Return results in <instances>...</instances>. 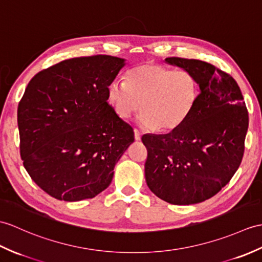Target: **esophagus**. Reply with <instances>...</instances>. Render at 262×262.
I'll return each mask as SVG.
<instances>
[{
	"mask_svg": "<svg viewBox=\"0 0 262 262\" xmlns=\"http://www.w3.org/2000/svg\"><path fill=\"white\" fill-rule=\"evenodd\" d=\"M134 134H135V139H136V141H141L142 133L139 132L137 128H135V129H134Z\"/></svg>",
	"mask_w": 262,
	"mask_h": 262,
	"instance_id": "34e87169",
	"label": "esophagus"
}]
</instances>
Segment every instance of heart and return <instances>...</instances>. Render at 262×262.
<instances>
[{"label":"heart","mask_w":262,"mask_h":262,"mask_svg":"<svg viewBox=\"0 0 262 262\" xmlns=\"http://www.w3.org/2000/svg\"><path fill=\"white\" fill-rule=\"evenodd\" d=\"M200 86L186 70H174L157 63H142L127 72L126 80L112 81L108 97L120 118H129L142 108L139 121L160 132L178 128L196 105Z\"/></svg>","instance_id":"obj_1"}]
</instances>
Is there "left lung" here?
<instances>
[{
  "instance_id": "left-lung-1",
  "label": "left lung",
  "mask_w": 262,
  "mask_h": 262,
  "mask_svg": "<svg viewBox=\"0 0 262 262\" xmlns=\"http://www.w3.org/2000/svg\"><path fill=\"white\" fill-rule=\"evenodd\" d=\"M196 77L200 95L190 116L165 135L146 134L145 179L149 190L175 205L203 202L239 168L249 125L238 83L227 72L195 59L166 58Z\"/></svg>"
}]
</instances>
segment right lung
I'll list each match as a JSON object with an SVG mask.
<instances>
[{"instance_id": "add662e5", "label": "right lung", "mask_w": 262, "mask_h": 262, "mask_svg": "<svg viewBox=\"0 0 262 262\" xmlns=\"http://www.w3.org/2000/svg\"><path fill=\"white\" fill-rule=\"evenodd\" d=\"M125 60L97 54L38 72L17 107L20 154L34 183L49 195L76 202L98 195L134 142L132 126L107 102Z\"/></svg>"}]
</instances>
